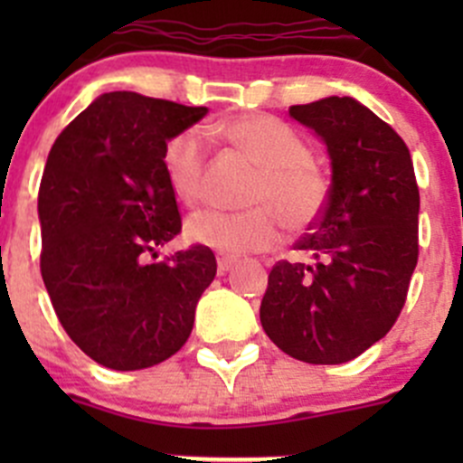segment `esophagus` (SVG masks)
<instances>
[{
	"label": "esophagus",
	"mask_w": 463,
	"mask_h": 463,
	"mask_svg": "<svg viewBox=\"0 0 463 463\" xmlns=\"http://www.w3.org/2000/svg\"><path fill=\"white\" fill-rule=\"evenodd\" d=\"M235 258H228V255H219L217 258V270L219 273H226V270H231L232 266H235Z\"/></svg>",
	"instance_id": "34e87169"
}]
</instances>
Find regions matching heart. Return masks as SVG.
<instances>
[{"label":"heart","instance_id":"obj_1","mask_svg":"<svg viewBox=\"0 0 463 463\" xmlns=\"http://www.w3.org/2000/svg\"><path fill=\"white\" fill-rule=\"evenodd\" d=\"M213 132L260 167L250 194L255 208L197 210L185 222V237L193 244L237 258L278 246L282 219L291 231H307L318 222L329 199V179L311 161V147L300 132L266 114L232 116L214 125ZM205 158V137L197 128L181 129L163 145L165 181L181 203L202 202Z\"/></svg>","mask_w":463,"mask_h":463}]
</instances>
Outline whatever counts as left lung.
<instances>
[{
  "mask_svg": "<svg viewBox=\"0 0 463 463\" xmlns=\"http://www.w3.org/2000/svg\"><path fill=\"white\" fill-rule=\"evenodd\" d=\"M291 118L325 141V213L278 261L260 307L266 335L288 356L338 365L394 326L419 260V185L403 138L349 96L293 105Z\"/></svg>",
  "mask_w": 463,
  "mask_h": 463,
  "instance_id": "left-lung-1",
  "label": "left lung"
}]
</instances>
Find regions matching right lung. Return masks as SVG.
<instances>
[{
	"mask_svg": "<svg viewBox=\"0 0 463 463\" xmlns=\"http://www.w3.org/2000/svg\"><path fill=\"white\" fill-rule=\"evenodd\" d=\"M205 114L134 91L102 93L46 158L42 279L69 338L109 370H143L179 352L217 273L214 253L199 244L147 261L181 232L163 145Z\"/></svg>",
	"mask_w": 463,
	"mask_h": 463,
	"instance_id": "add662e5",
	"label": "right lung"
}]
</instances>
